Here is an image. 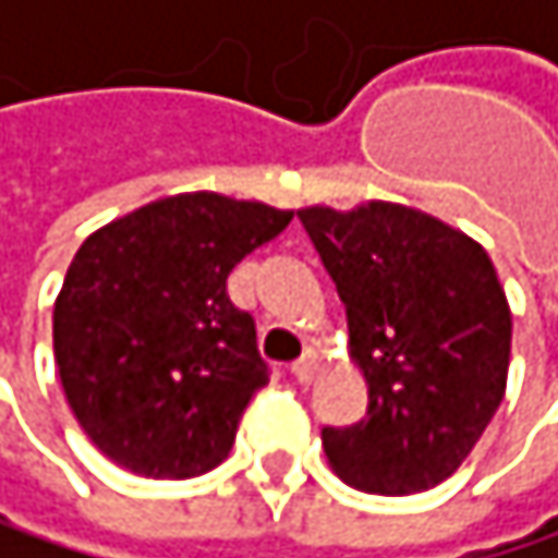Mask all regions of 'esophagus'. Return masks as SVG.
<instances>
[{
    "label": "esophagus",
    "instance_id": "esophagus-1",
    "mask_svg": "<svg viewBox=\"0 0 558 558\" xmlns=\"http://www.w3.org/2000/svg\"><path fill=\"white\" fill-rule=\"evenodd\" d=\"M314 368H317V351H304V354L291 364V375H294L301 385H307V381L314 378Z\"/></svg>",
    "mask_w": 558,
    "mask_h": 558
}]
</instances>
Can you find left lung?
I'll use <instances>...</instances> for the list:
<instances>
[{
	"label": "left lung",
	"mask_w": 558,
	"mask_h": 558,
	"mask_svg": "<svg viewBox=\"0 0 558 558\" xmlns=\"http://www.w3.org/2000/svg\"><path fill=\"white\" fill-rule=\"evenodd\" d=\"M298 217L344 301L368 381L357 425L320 428L331 469L378 496L445 482L506 395L512 314L496 267L472 238L401 204Z\"/></svg>",
	"instance_id": "8db88e82"
}]
</instances>
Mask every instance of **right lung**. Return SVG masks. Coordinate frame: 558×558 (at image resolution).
<instances>
[{
    "label": "right lung",
    "instance_id": "right-lung-1",
    "mask_svg": "<svg viewBox=\"0 0 558 558\" xmlns=\"http://www.w3.org/2000/svg\"><path fill=\"white\" fill-rule=\"evenodd\" d=\"M291 210L177 194L96 230L52 311L62 391L120 469L194 478L217 469L270 368L227 277Z\"/></svg>",
    "mask_w": 558,
    "mask_h": 558
}]
</instances>
